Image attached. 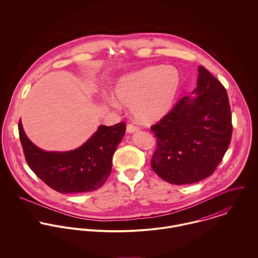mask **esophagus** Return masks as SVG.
<instances>
[{"instance_id":"esophagus-1","label":"esophagus","mask_w":258,"mask_h":258,"mask_svg":"<svg viewBox=\"0 0 258 258\" xmlns=\"http://www.w3.org/2000/svg\"><path fill=\"white\" fill-rule=\"evenodd\" d=\"M139 130H140V128L137 125H135L134 123H129L127 125V132L128 133H134V132H137Z\"/></svg>"}]
</instances>
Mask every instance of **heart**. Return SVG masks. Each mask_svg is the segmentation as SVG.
I'll return each instance as SVG.
<instances>
[{
    "mask_svg": "<svg viewBox=\"0 0 258 258\" xmlns=\"http://www.w3.org/2000/svg\"><path fill=\"white\" fill-rule=\"evenodd\" d=\"M180 86V74L173 67L153 66L121 77L115 87L117 100L132 108L142 122H154L171 109ZM113 105L117 102L111 98Z\"/></svg>",
    "mask_w": 258,
    "mask_h": 258,
    "instance_id": "1",
    "label": "heart"
}]
</instances>
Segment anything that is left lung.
<instances>
[{
    "mask_svg": "<svg viewBox=\"0 0 258 258\" xmlns=\"http://www.w3.org/2000/svg\"><path fill=\"white\" fill-rule=\"evenodd\" d=\"M197 96L182 97L157 124L151 160L164 181L192 184L211 176L221 163L232 134L228 96L221 82L199 67Z\"/></svg>",
    "mask_w": 258,
    "mask_h": 258,
    "instance_id": "8db88e82",
    "label": "left lung"
}]
</instances>
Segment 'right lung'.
Wrapping results in <instances>:
<instances>
[{
    "label": "right lung",
    "instance_id": "1",
    "mask_svg": "<svg viewBox=\"0 0 258 258\" xmlns=\"http://www.w3.org/2000/svg\"><path fill=\"white\" fill-rule=\"evenodd\" d=\"M126 123L101 125L98 130L74 151L46 152L27 137L19 122L20 140L26 161L37 177L61 194H80L99 188L111 173L112 157L121 142Z\"/></svg>",
    "mask_w": 258,
    "mask_h": 258
}]
</instances>
